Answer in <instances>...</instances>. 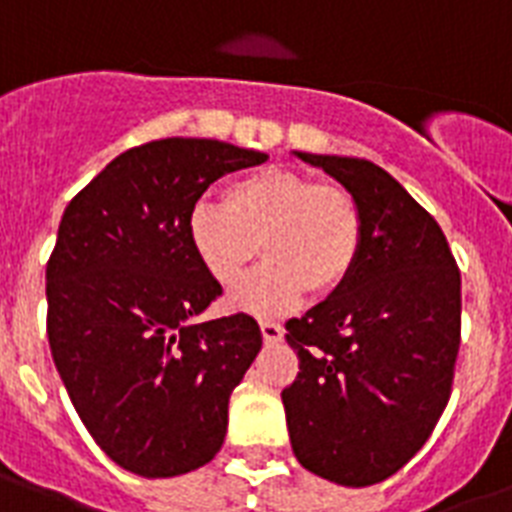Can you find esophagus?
<instances>
[{"mask_svg": "<svg viewBox=\"0 0 512 512\" xmlns=\"http://www.w3.org/2000/svg\"><path fill=\"white\" fill-rule=\"evenodd\" d=\"M260 332H263L265 345H276V342L284 340V329L276 321H260Z\"/></svg>", "mask_w": 512, "mask_h": 512, "instance_id": "obj_1", "label": "esophagus"}]
</instances>
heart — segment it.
Masks as SVG:
<instances>
[{"label":"heart","instance_id":"heart-1","mask_svg":"<svg viewBox=\"0 0 512 512\" xmlns=\"http://www.w3.org/2000/svg\"><path fill=\"white\" fill-rule=\"evenodd\" d=\"M361 233L348 193L292 170L239 177L223 191V209L196 204L188 217L193 255L217 284H239L260 249L271 260L231 295V308L252 316H284L308 289L340 287L358 260Z\"/></svg>","mask_w":512,"mask_h":512}]
</instances>
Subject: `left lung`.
Listing matches in <instances>:
<instances>
[{
    "label": "left lung",
    "mask_w": 512,
    "mask_h": 512,
    "mask_svg": "<svg viewBox=\"0 0 512 512\" xmlns=\"http://www.w3.org/2000/svg\"><path fill=\"white\" fill-rule=\"evenodd\" d=\"M350 193L361 252L324 303L287 324L300 374L281 390L297 462L340 486H372L428 441L452 393L460 271L438 223L396 177L348 156L305 154Z\"/></svg>",
    "instance_id": "8db88e82"
}]
</instances>
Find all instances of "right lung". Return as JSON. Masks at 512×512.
I'll return each instance as SVG.
<instances>
[{"mask_svg":"<svg viewBox=\"0 0 512 512\" xmlns=\"http://www.w3.org/2000/svg\"><path fill=\"white\" fill-rule=\"evenodd\" d=\"M268 154L207 138L130 148L76 193L47 263V337L95 444L143 478L207 465L228 401L263 348L247 313L201 321L223 289L188 217L217 177Z\"/></svg>","mask_w":512,"mask_h":512,"instance_id":"right-lung-1","label":"right lung"}]
</instances>
